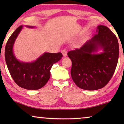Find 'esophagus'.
<instances>
[{
	"label": "esophagus",
	"instance_id": "34e87169",
	"mask_svg": "<svg viewBox=\"0 0 124 124\" xmlns=\"http://www.w3.org/2000/svg\"><path fill=\"white\" fill-rule=\"evenodd\" d=\"M62 53L64 57H66L67 56V51L66 50H62Z\"/></svg>",
	"mask_w": 124,
	"mask_h": 124
}]
</instances>
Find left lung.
I'll list each match as a JSON object with an SVG mask.
<instances>
[{"label": "left lung", "instance_id": "obj_1", "mask_svg": "<svg viewBox=\"0 0 124 124\" xmlns=\"http://www.w3.org/2000/svg\"><path fill=\"white\" fill-rule=\"evenodd\" d=\"M97 34L79 49L68 52L72 62L71 76L78 87L96 90L104 87L117 64L119 46L117 37L108 27L98 26ZM102 51L100 53L99 50Z\"/></svg>", "mask_w": 124, "mask_h": 124}]
</instances>
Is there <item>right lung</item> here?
<instances>
[{"instance_id":"add662e5","label":"right lung","mask_w":124,"mask_h":124,"mask_svg":"<svg viewBox=\"0 0 124 124\" xmlns=\"http://www.w3.org/2000/svg\"><path fill=\"white\" fill-rule=\"evenodd\" d=\"M26 26L29 28H35L33 26ZM23 29V25L17 28L7 42L5 48L6 64L12 77L17 85L27 90H38L48 82L52 66L62 59V55L60 52H45L31 62L18 60L13 52V46Z\"/></svg>"}]
</instances>
